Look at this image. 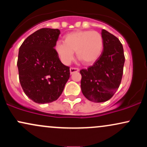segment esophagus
<instances>
[{
  "label": "esophagus",
  "mask_w": 147,
  "mask_h": 147,
  "mask_svg": "<svg viewBox=\"0 0 147 147\" xmlns=\"http://www.w3.org/2000/svg\"><path fill=\"white\" fill-rule=\"evenodd\" d=\"M79 71V69L78 68H70V74H73L75 73V72H77Z\"/></svg>",
  "instance_id": "1"
}]
</instances>
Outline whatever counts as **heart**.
Wrapping results in <instances>:
<instances>
[{"label": "heart", "mask_w": 147, "mask_h": 147, "mask_svg": "<svg viewBox=\"0 0 147 147\" xmlns=\"http://www.w3.org/2000/svg\"><path fill=\"white\" fill-rule=\"evenodd\" d=\"M102 34L96 31L79 30L67 34L64 42H57L55 51L64 64H69L74 58V52L82 63L90 65L99 59L103 51Z\"/></svg>", "instance_id": "1"}]
</instances>
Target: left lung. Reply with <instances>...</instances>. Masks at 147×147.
I'll list each match as a JSON object with an SVG mask.
<instances>
[{
	"label": "left lung",
	"mask_w": 147,
	"mask_h": 147,
	"mask_svg": "<svg viewBox=\"0 0 147 147\" xmlns=\"http://www.w3.org/2000/svg\"><path fill=\"white\" fill-rule=\"evenodd\" d=\"M104 48L92 66L80 70L81 89L86 98L93 102H106L120 85L124 58L123 46L116 36L102 30Z\"/></svg>",
	"instance_id": "1"
}]
</instances>
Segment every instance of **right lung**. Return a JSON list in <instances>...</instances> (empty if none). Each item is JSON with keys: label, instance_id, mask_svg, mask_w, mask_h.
Listing matches in <instances>:
<instances>
[{"label": "right lung", "instance_id": "obj_1", "mask_svg": "<svg viewBox=\"0 0 147 147\" xmlns=\"http://www.w3.org/2000/svg\"><path fill=\"white\" fill-rule=\"evenodd\" d=\"M61 32L42 28L30 35L19 48L17 66L25 94L37 104L57 100L70 77L69 67L55 51Z\"/></svg>", "mask_w": 147, "mask_h": 147}]
</instances>
